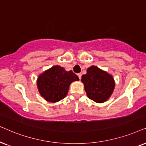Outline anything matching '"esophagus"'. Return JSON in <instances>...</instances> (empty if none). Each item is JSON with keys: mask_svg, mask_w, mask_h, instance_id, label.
Wrapping results in <instances>:
<instances>
[{"mask_svg": "<svg viewBox=\"0 0 146 146\" xmlns=\"http://www.w3.org/2000/svg\"><path fill=\"white\" fill-rule=\"evenodd\" d=\"M77 75H78V77H79V79H81V73H78V74H77Z\"/></svg>", "mask_w": 146, "mask_h": 146, "instance_id": "obj_1", "label": "esophagus"}]
</instances>
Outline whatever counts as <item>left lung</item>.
<instances>
[{
  "instance_id": "1",
  "label": "left lung",
  "mask_w": 146,
  "mask_h": 146,
  "mask_svg": "<svg viewBox=\"0 0 146 146\" xmlns=\"http://www.w3.org/2000/svg\"><path fill=\"white\" fill-rule=\"evenodd\" d=\"M81 78L87 97L96 103L106 102L115 88V81L111 75L96 66L89 67Z\"/></svg>"
}]
</instances>
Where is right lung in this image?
<instances>
[{"mask_svg": "<svg viewBox=\"0 0 146 146\" xmlns=\"http://www.w3.org/2000/svg\"><path fill=\"white\" fill-rule=\"evenodd\" d=\"M79 80L78 76L72 71H67L61 66L55 65L38 76L36 85L44 100L55 103L65 98L72 82Z\"/></svg>", "mask_w": 146, "mask_h": 146, "instance_id": "1", "label": "right lung"}]
</instances>
